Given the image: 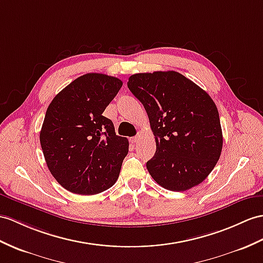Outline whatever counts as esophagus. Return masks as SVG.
I'll use <instances>...</instances> for the list:
<instances>
[{
  "instance_id": "esophagus-1",
  "label": "esophagus",
  "mask_w": 263,
  "mask_h": 263,
  "mask_svg": "<svg viewBox=\"0 0 263 263\" xmlns=\"http://www.w3.org/2000/svg\"><path fill=\"white\" fill-rule=\"evenodd\" d=\"M140 137H142V136H140V135H136V136H134V137L132 138V142H133V143H138L139 140H140Z\"/></svg>"
}]
</instances>
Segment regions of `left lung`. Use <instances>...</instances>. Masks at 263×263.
Listing matches in <instances>:
<instances>
[{
	"mask_svg": "<svg viewBox=\"0 0 263 263\" xmlns=\"http://www.w3.org/2000/svg\"><path fill=\"white\" fill-rule=\"evenodd\" d=\"M127 86L143 104L155 136L156 153L146 163L154 181L176 192L202 183L219 161L223 145L212 98L176 71L133 74Z\"/></svg>",
	"mask_w": 263,
	"mask_h": 263,
	"instance_id": "obj_1",
	"label": "left lung"
}]
</instances>
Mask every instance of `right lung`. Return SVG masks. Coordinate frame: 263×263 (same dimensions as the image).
I'll return each instance as SVG.
<instances>
[{
	"label": "right lung",
	"instance_id": "add662e5",
	"mask_svg": "<svg viewBox=\"0 0 263 263\" xmlns=\"http://www.w3.org/2000/svg\"><path fill=\"white\" fill-rule=\"evenodd\" d=\"M121 86L116 77L83 74L48 107L40 132L42 152L51 174L71 193L98 194L117 181L129 143L116 135L102 112Z\"/></svg>",
	"mask_w": 263,
	"mask_h": 263
}]
</instances>
